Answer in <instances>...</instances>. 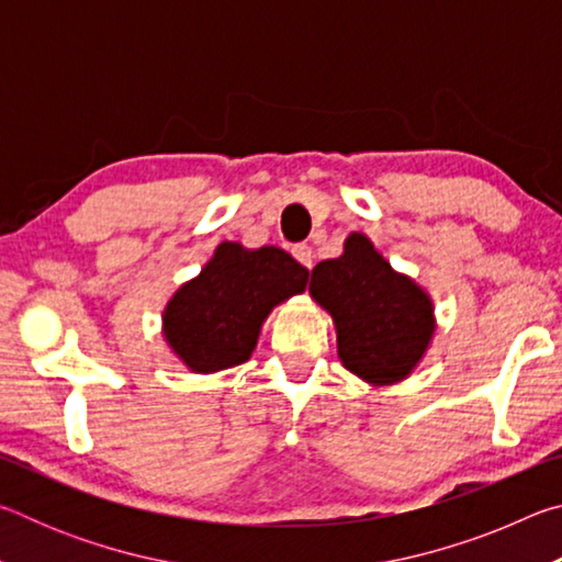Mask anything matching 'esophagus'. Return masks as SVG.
<instances>
[{"label": "esophagus", "mask_w": 562, "mask_h": 562, "mask_svg": "<svg viewBox=\"0 0 562 562\" xmlns=\"http://www.w3.org/2000/svg\"><path fill=\"white\" fill-rule=\"evenodd\" d=\"M292 255H294V260H297L302 268H307V270H312V262H315V252H312V247L310 245H297L292 250Z\"/></svg>", "instance_id": "obj_1"}]
</instances>
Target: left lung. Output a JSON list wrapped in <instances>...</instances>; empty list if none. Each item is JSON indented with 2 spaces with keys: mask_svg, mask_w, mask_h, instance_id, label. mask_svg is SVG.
Segmentation results:
<instances>
[{
  "mask_svg": "<svg viewBox=\"0 0 562 562\" xmlns=\"http://www.w3.org/2000/svg\"><path fill=\"white\" fill-rule=\"evenodd\" d=\"M310 294L335 322L341 364L372 386L404 382L434 339L429 292L361 233H349L345 252L312 270Z\"/></svg>",
  "mask_w": 562,
  "mask_h": 562,
  "instance_id": "left-lung-1",
  "label": "left lung"
}]
</instances>
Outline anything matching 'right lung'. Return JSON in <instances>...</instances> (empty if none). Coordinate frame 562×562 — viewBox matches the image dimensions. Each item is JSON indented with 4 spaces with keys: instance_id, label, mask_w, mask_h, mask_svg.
Wrapping results in <instances>:
<instances>
[{
    "instance_id": "right-lung-1",
    "label": "right lung",
    "mask_w": 562,
    "mask_h": 562,
    "mask_svg": "<svg viewBox=\"0 0 562 562\" xmlns=\"http://www.w3.org/2000/svg\"><path fill=\"white\" fill-rule=\"evenodd\" d=\"M310 270L274 245L247 250L225 240L201 274L180 284L164 310V337L195 374L250 359L272 307L307 288Z\"/></svg>"
}]
</instances>
